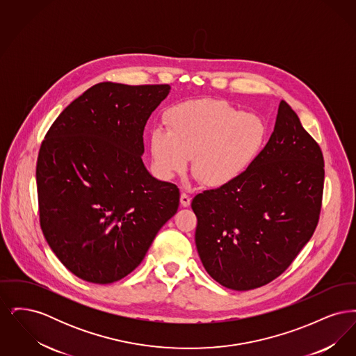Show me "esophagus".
<instances>
[{
	"mask_svg": "<svg viewBox=\"0 0 356 356\" xmlns=\"http://www.w3.org/2000/svg\"><path fill=\"white\" fill-rule=\"evenodd\" d=\"M180 204L183 205V207H189L191 205V197L186 195V193H181L180 195Z\"/></svg>",
	"mask_w": 356,
	"mask_h": 356,
	"instance_id": "34e87169",
	"label": "esophagus"
}]
</instances>
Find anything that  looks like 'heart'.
Wrapping results in <instances>:
<instances>
[{
	"label": "heart",
	"instance_id": "1",
	"mask_svg": "<svg viewBox=\"0 0 356 356\" xmlns=\"http://www.w3.org/2000/svg\"><path fill=\"white\" fill-rule=\"evenodd\" d=\"M266 137L263 120L228 102H183L170 109L168 129L156 127L151 132L153 168L172 180L186 172L192 159V172L204 186H229L254 164Z\"/></svg>",
	"mask_w": 356,
	"mask_h": 356
}]
</instances>
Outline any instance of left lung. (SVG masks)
Here are the masks:
<instances>
[{"label": "left lung", "instance_id": "obj_1", "mask_svg": "<svg viewBox=\"0 0 356 356\" xmlns=\"http://www.w3.org/2000/svg\"><path fill=\"white\" fill-rule=\"evenodd\" d=\"M323 184L321 147L282 100L271 137L250 170L235 183L192 200L205 271L235 291L276 279L318 225Z\"/></svg>", "mask_w": 356, "mask_h": 356}]
</instances>
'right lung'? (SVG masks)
I'll list each match as a JSON object with an SVG mask.
<instances>
[{
    "label": "right lung",
    "mask_w": 356,
    "mask_h": 356,
    "mask_svg": "<svg viewBox=\"0 0 356 356\" xmlns=\"http://www.w3.org/2000/svg\"><path fill=\"white\" fill-rule=\"evenodd\" d=\"M170 85L100 83L70 102L41 144L40 222L77 277L109 284L143 261L177 212L179 188L145 168L144 127Z\"/></svg>",
    "instance_id": "1"
}]
</instances>
